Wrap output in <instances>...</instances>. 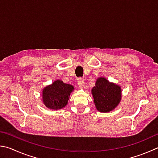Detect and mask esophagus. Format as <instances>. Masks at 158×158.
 Here are the masks:
<instances>
[{
    "label": "esophagus",
    "mask_w": 158,
    "mask_h": 158,
    "mask_svg": "<svg viewBox=\"0 0 158 158\" xmlns=\"http://www.w3.org/2000/svg\"><path fill=\"white\" fill-rule=\"evenodd\" d=\"M78 85L80 88H84V85H85V83L84 81V80L82 79H79V81H78Z\"/></svg>",
    "instance_id": "1"
}]
</instances>
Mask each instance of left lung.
Segmentation results:
<instances>
[{"instance_id": "obj_1", "label": "left lung", "mask_w": 158, "mask_h": 158, "mask_svg": "<svg viewBox=\"0 0 158 158\" xmlns=\"http://www.w3.org/2000/svg\"><path fill=\"white\" fill-rule=\"evenodd\" d=\"M91 93L97 110L101 113L113 110L122 100L121 86L103 77L97 78Z\"/></svg>"}]
</instances>
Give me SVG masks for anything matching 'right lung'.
I'll return each instance as SVG.
<instances>
[{
	"mask_svg": "<svg viewBox=\"0 0 158 158\" xmlns=\"http://www.w3.org/2000/svg\"><path fill=\"white\" fill-rule=\"evenodd\" d=\"M74 89L73 85L57 79L43 89V103L51 110H60L68 104L70 94Z\"/></svg>",
	"mask_w": 158,
	"mask_h": 158,
	"instance_id": "add662e5",
	"label": "right lung"
}]
</instances>
